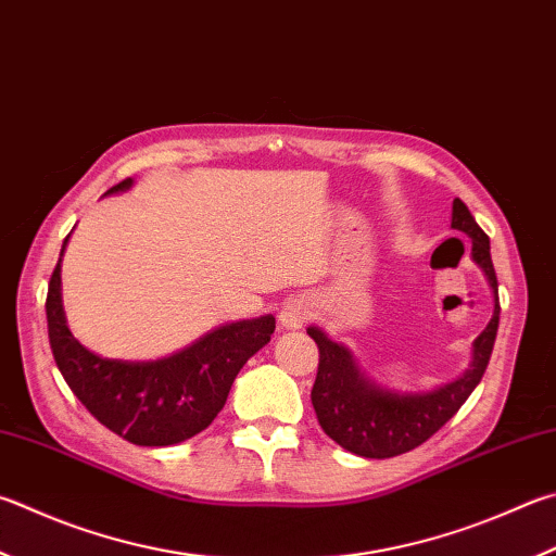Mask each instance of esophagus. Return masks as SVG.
I'll return each mask as SVG.
<instances>
[{
	"label": "esophagus",
	"instance_id": "esophagus-1",
	"mask_svg": "<svg viewBox=\"0 0 556 556\" xmlns=\"http://www.w3.org/2000/svg\"><path fill=\"white\" fill-rule=\"evenodd\" d=\"M311 311H308V304L304 299H291L285 304V308H281L279 313V326L285 330H296L304 326V323L308 320Z\"/></svg>",
	"mask_w": 556,
	"mask_h": 556
}]
</instances>
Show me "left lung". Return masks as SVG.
I'll list each match as a JSON object with an SVG mask.
<instances>
[{"label": "left lung", "mask_w": 556, "mask_h": 556, "mask_svg": "<svg viewBox=\"0 0 556 556\" xmlns=\"http://www.w3.org/2000/svg\"><path fill=\"white\" fill-rule=\"evenodd\" d=\"M452 228L471 240V260L481 267L493 291V316L481 336L471 342V365L462 377L432 391H393L369 379L350 348L328 338L326 330L306 328L320 355L311 391L313 408L320 428L342 450L367 459H387L416 450L462 408L486 371L501 313L489 236L459 199L452 204Z\"/></svg>", "instance_id": "obj_1"}]
</instances>
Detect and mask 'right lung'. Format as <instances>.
<instances>
[{
	"instance_id": "1",
	"label": "right lung",
	"mask_w": 556,
	"mask_h": 556,
	"mask_svg": "<svg viewBox=\"0 0 556 556\" xmlns=\"http://www.w3.org/2000/svg\"><path fill=\"white\" fill-rule=\"evenodd\" d=\"M134 187L124 179L106 194ZM70 238V236H67ZM60 260L48 285V338L60 375L85 408L128 442L167 447L206 430L226 406L228 391L245 362L269 342L275 316L226 323L208 330L189 348L160 359H109L87 350L67 328Z\"/></svg>"
}]
</instances>
